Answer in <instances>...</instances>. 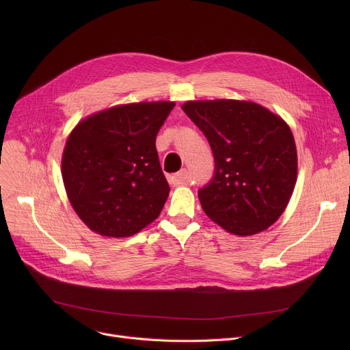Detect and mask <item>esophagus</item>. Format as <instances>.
I'll use <instances>...</instances> for the list:
<instances>
[{
	"label": "esophagus",
	"instance_id": "esophagus-1",
	"mask_svg": "<svg viewBox=\"0 0 350 350\" xmlns=\"http://www.w3.org/2000/svg\"><path fill=\"white\" fill-rule=\"evenodd\" d=\"M186 176H187V170L183 169V170H180L178 173L169 176L167 178H169V183H170L172 186H180V185H183V183H185Z\"/></svg>",
	"mask_w": 350,
	"mask_h": 350
}]
</instances>
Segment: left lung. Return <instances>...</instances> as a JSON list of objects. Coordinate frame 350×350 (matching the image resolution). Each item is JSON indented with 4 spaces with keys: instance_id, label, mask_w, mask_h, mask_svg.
I'll return each mask as SVG.
<instances>
[{
    "instance_id": "obj_1",
    "label": "left lung",
    "mask_w": 350,
    "mask_h": 350,
    "mask_svg": "<svg viewBox=\"0 0 350 350\" xmlns=\"http://www.w3.org/2000/svg\"><path fill=\"white\" fill-rule=\"evenodd\" d=\"M181 107L214 154V174L198 190L204 213L235 235L267 230L297 183V147L288 124L254 102L200 100Z\"/></svg>"
}]
</instances>
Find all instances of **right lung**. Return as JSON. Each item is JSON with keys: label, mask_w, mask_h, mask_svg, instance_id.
Returning a JSON list of instances; mask_svg holds the SVG:
<instances>
[{"label": "right lung", "mask_w": 350, "mask_h": 350, "mask_svg": "<svg viewBox=\"0 0 350 350\" xmlns=\"http://www.w3.org/2000/svg\"><path fill=\"white\" fill-rule=\"evenodd\" d=\"M174 102L110 107L73 129L62 178L82 221L106 237H131L159 217L169 197L156 136Z\"/></svg>", "instance_id": "1"}]
</instances>
